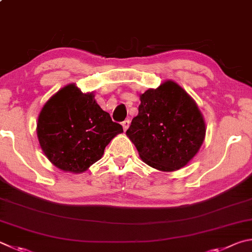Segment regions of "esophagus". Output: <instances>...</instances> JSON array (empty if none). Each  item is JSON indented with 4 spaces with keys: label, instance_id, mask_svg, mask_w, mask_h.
Listing matches in <instances>:
<instances>
[{
    "label": "esophagus",
    "instance_id": "1",
    "mask_svg": "<svg viewBox=\"0 0 252 252\" xmlns=\"http://www.w3.org/2000/svg\"><path fill=\"white\" fill-rule=\"evenodd\" d=\"M129 126H130V120H129V119L122 122V126H123V130H125V131H126V129H127V127H129Z\"/></svg>",
    "mask_w": 252,
    "mask_h": 252
}]
</instances>
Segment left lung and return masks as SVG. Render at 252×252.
Returning <instances> with one entry per match:
<instances>
[{"label": "left lung", "instance_id": "8db88e82", "mask_svg": "<svg viewBox=\"0 0 252 252\" xmlns=\"http://www.w3.org/2000/svg\"><path fill=\"white\" fill-rule=\"evenodd\" d=\"M139 114L126 135L142 161L159 171L180 170L202 146L206 127L198 107L176 82L167 80L140 95Z\"/></svg>", "mask_w": 252, "mask_h": 252}]
</instances>
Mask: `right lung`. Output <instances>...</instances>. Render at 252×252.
<instances>
[{
    "mask_svg": "<svg viewBox=\"0 0 252 252\" xmlns=\"http://www.w3.org/2000/svg\"><path fill=\"white\" fill-rule=\"evenodd\" d=\"M122 126L113 122L95 102L68 85L45 103L39 113L37 136L43 152L63 171L81 173L102 158L104 149Z\"/></svg>",
    "mask_w": 252,
    "mask_h": 252,
    "instance_id": "1",
    "label": "right lung"
}]
</instances>
